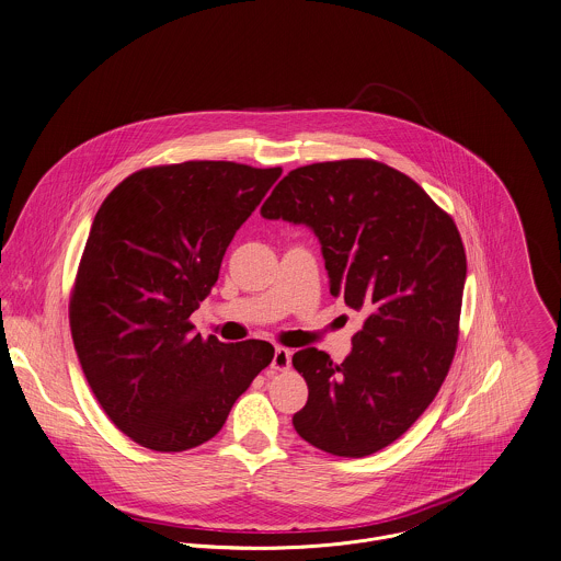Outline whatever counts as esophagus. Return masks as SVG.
<instances>
[{"mask_svg":"<svg viewBox=\"0 0 561 561\" xmlns=\"http://www.w3.org/2000/svg\"><path fill=\"white\" fill-rule=\"evenodd\" d=\"M274 370H287L289 366H291V352L289 350H285V347H278L276 352H274V357H272V364H270Z\"/></svg>","mask_w":561,"mask_h":561,"instance_id":"1","label":"esophagus"}]
</instances>
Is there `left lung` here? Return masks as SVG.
I'll return each instance as SVG.
<instances>
[{
    "label": "left lung",
    "instance_id": "obj_1",
    "mask_svg": "<svg viewBox=\"0 0 561 561\" xmlns=\"http://www.w3.org/2000/svg\"><path fill=\"white\" fill-rule=\"evenodd\" d=\"M261 216L308 227L330 294L366 314L341 364L314 347L294 356L308 386L298 435L352 459L390 446L433 403L457 352L467 259L455 220L405 173L359 158L289 171Z\"/></svg>",
    "mask_w": 561,
    "mask_h": 561
}]
</instances>
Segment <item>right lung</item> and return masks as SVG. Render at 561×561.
I'll return each instance as SVG.
<instances>
[{"label":"right lung","instance_id":"add662e5","mask_svg":"<svg viewBox=\"0 0 561 561\" xmlns=\"http://www.w3.org/2000/svg\"><path fill=\"white\" fill-rule=\"evenodd\" d=\"M280 173L188 160L137 171L102 202L70 298V330L94 397L139 446H202L272 362L270 343L204 341L188 317Z\"/></svg>","mask_w":561,"mask_h":561}]
</instances>
